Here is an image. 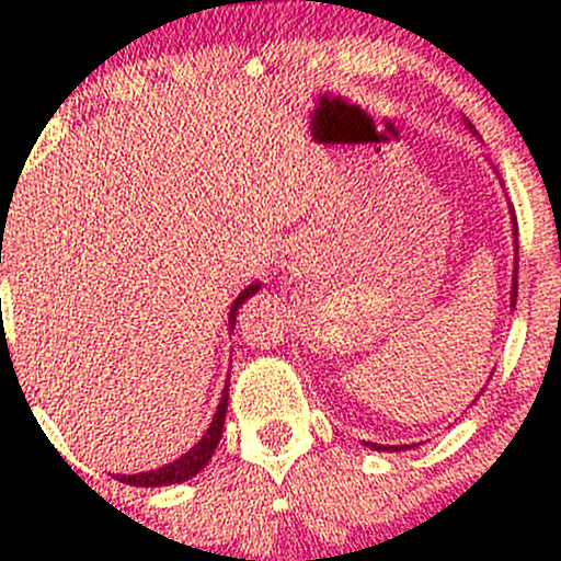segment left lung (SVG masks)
<instances>
[{"instance_id":"8db88e82","label":"left lung","mask_w":561,"mask_h":561,"mask_svg":"<svg viewBox=\"0 0 561 561\" xmlns=\"http://www.w3.org/2000/svg\"><path fill=\"white\" fill-rule=\"evenodd\" d=\"M465 126L474 134V137H478V131H474L472 121L465 118ZM508 214H512V234H514V274H512V293H508V295H512V298H508V308H517V218H514L512 205H508ZM366 446L375 448V450H405V448H414V446H379V443H366Z\"/></svg>"}]
</instances>
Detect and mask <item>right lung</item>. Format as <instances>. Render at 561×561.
Wrapping results in <instances>:
<instances>
[{"mask_svg": "<svg viewBox=\"0 0 561 561\" xmlns=\"http://www.w3.org/2000/svg\"><path fill=\"white\" fill-rule=\"evenodd\" d=\"M259 289H261V282H253V285L244 287L242 293L237 295V300L231 302V308H229V330L231 332H234L237 311L242 308V302L248 298H253ZM227 405H229V379H227V385H224L221 401H218V405H216V414H214V420H210V427L205 430V435L199 437L195 446L186 450V454L179 456L176 461H171V465L150 469V472L115 474V480L126 482V485H134V488H160V485H176V482L195 478L199 469L208 465V459L214 456L218 440H221L224 420H227Z\"/></svg>", "mask_w": 561, "mask_h": 561, "instance_id": "right-lung-1", "label": "right lung"}]
</instances>
